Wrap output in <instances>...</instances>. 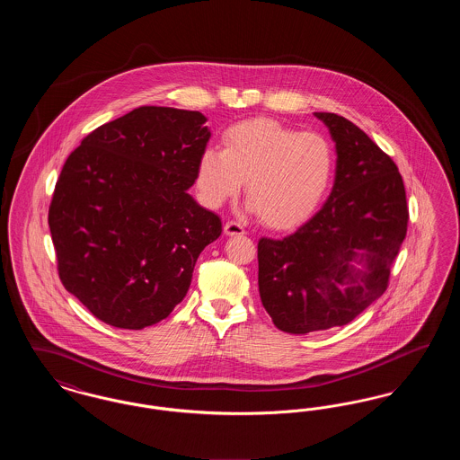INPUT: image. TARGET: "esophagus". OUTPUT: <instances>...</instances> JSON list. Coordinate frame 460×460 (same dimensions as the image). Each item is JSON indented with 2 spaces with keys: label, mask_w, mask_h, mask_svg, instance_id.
Wrapping results in <instances>:
<instances>
[{
  "label": "esophagus",
  "mask_w": 460,
  "mask_h": 460,
  "mask_svg": "<svg viewBox=\"0 0 460 460\" xmlns=\"http://www.w3.org/2000/svg\"><path fill=\"white\" fill-rule=\"evenodd\" d=\"M224 234H226V236H241V234H244V227L241 226L240 222L227 220V222L224 224Z\"/></svg>",
  "instance_id": "34e87169"
}]
</instances>
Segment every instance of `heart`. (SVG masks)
I'll use <instances>...</instances> for the list:
<instances>
[{
    "label": "heart",
    "mask_w": 460,
    "mask_h": 460,
    "mask_svg": "<svg viewBox=\"0 0 460 460\" xmlns=\"http://www.w3.org/2000/svg\"><path fill=\"white\" fill-rule=\"evenodd\" d=\"M224 150L205 148L197 165V188L208 207L240 191L246 208L263 224L285 229L310 216L334 174V154L317 132H298L272 120L250 119L222 136Z\"/></svg>",
    "instance_id": "1"
}]
</instances>
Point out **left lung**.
Masks as SVG:
<instances>
[{"label":"left lung","mask_w":460,"mask_h":460,"mask_svg":"<svg viewBox=\"0 0 460 460\" xmlns=\"http://www.w3.org/2000/svg\"><path fill=\"white\" fill-rule=\"evenodd\" d=\"M336 148L321 210L281 240L259 241V291L276 328L345 326L386 289L407 234V198L394 160L349 119L314 113Z\"/></svg>","instance_id":"obj_1"}]
</instances>
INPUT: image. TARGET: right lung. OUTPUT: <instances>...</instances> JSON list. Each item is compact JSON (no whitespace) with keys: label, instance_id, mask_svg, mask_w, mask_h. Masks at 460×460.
I'll return each instance as SVG.
<instances>
[{"label":"right lung","instance_id":"1","mask_svg":"<svg viewBox=\"0 0 460 460\" xmlns=\"http://www.w3.org/2000/svg\"><path fill=\"white\" fill-rule=\"evenodd\" d=\"M199 111L139 107L100 126L66 158L48 224L58 274L113 328L143 329L186 296L219 216L188 190L210 129Z\"/></svg>","mask_w":460,"mask_h":460}]
</instances>
